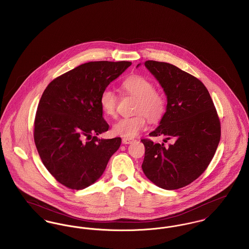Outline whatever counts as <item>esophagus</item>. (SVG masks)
I'll use <instances>...</instances> for the list:
<instances>
[{"label": "esophagus", "instance_id": "esophagus-1", "mask_svg": "<svg viewBox=\"0 0 249 249\" xmlns=\"http://www.w3.org/2000/svg\"><path fill=\"white\" fill-rule=\"evenodd\" d=\"M133 141H134V139H132V138H126V137L122 138V143L125 144V145H127V144H132Z\"/></svg>", "mask_w": 249, "mask_h": 249}]
</instances>
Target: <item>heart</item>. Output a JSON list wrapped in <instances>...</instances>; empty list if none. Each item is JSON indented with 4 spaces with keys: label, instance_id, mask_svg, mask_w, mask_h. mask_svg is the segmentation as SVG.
<instances>
[{
    "label": "heart",
    "instance_id": "b5f03b06",
    "mask_svg": "<svg viewBox=\"0 0 249 249\" xmlns=\"http://www.w3.org/2000/svg\"><path fill=\"white\" fill-rule=\"evenodd\" d=\"M123 91L135 98L130 117L119 119L113 126V133L126 138H133L146 129L147 119L156 123L160 121L166 111V97L158 89L154 88L151 80L143 75H132L126 78L122 84ZM103 113L107 117L117 116V94L110 90H103L100 97Z\"/></svg>",
    "mask_w": 249,
    "mask_h": 249
}]
</instances>
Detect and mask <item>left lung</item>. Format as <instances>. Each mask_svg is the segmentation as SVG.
<instances>
[{
	"mask_svg": "<svg viewBox=\"0 0 249 249\" xmlns=\"http://www.w3.org/2000/svg\"><path fill=\"white\" fill-rule=\"evenodd\" d=\"M145 66L167 96L166 112L149 136L164 135L163 141L172 144L142 139L146 148L142 169L162 189H179L201 175L213 158L221 137L219 117L200 80L168 63L147 60Z\"/></svg>",
	"mask_w": 249,
	"mask_h": 249,
	"instance_id": "obj_1",
	"label": "left lung"
}]
</instances>
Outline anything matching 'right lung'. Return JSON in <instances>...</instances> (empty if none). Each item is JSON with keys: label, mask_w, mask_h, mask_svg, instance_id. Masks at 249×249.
Returning <instances> with one entry per match:
<instances>
[{"label": "right lung", "mask_w": 249, "mask_h": 249, "mask_svg": "<svg viewBox=\"0 0 249 249\" xmlns=\"http://www.w3.org/2000/svg\"><path fill=\"white\" fill-rule=\"evenodd\" d=\"M131 65L89 62L60 75L45 89L35 117V144L45 167L67 188L81 190L94 183L119 148L120 137H97L109 129L100 97Z\"/></svg>", "instance_id": "right-lung-1"}]
</instances>
